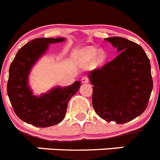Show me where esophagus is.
I'll return each instance as SVG.
<instances>
[{
	"mask_svg": "<svg viewBox=\"0 0 160 160\" xmlns=\"http://www.w3.org/2000/svg\"><path fill=\"white\" fill-rule=\"evenodd\" d=\"M82 82L83 83H89L90 82V78H89L87 76H84V77L82 78Z\"/></svg>",
	"mask_w": 160,
	"mask_h": 160,
	"instance_id": "obj_1",
	"label": "esophagus"
}]
</instances>
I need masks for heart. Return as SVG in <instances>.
<instances>
[{
  "label": "heart",
  "mask_w": 160,
  "mask_h": 160,
  "mask_svg": "<svg viewBox=\"0 0 160 160\" xmlns=\"http://www.w3.org/2000/svg\"><path fill=\"white\" fill-rule=\"evenodd\" d=\"M98 53V49L94 47H88L83 50V54L88 59H93ZM105 59V53L103 51H100L98 54L97 60L98 62H102Z\"/></svg>",
  "instance_id": "1"
}]
</instances>
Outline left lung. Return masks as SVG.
Returning a JSON list of instances; mask_svg holds the SVG:
<instances>
[{
	"label": "left lung",
	"instance_id": "1",
	"mask_svg": "<svg viewBox=\"0 0 160 160\" xmlns=\"http://www.w3.org/2000/svg\"><path fill=\"white\" fill-rule=\"evenodd\" d=\"M118 55L90 73L92 104L107 122L122 124L139 116L153 89L151 63L139 45L120 37L106 38Z\"/></svg>",
	"mask_w": 160,
	"mask_h": 160
}]
</instances>
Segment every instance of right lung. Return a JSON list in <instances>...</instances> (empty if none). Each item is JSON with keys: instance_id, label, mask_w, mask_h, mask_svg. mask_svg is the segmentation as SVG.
Here are the masks:
<instances>
[{"instance_id": "right-lung-1", "label": "right lung", "mask_w": 160, "mask_h": 160, "mask_svg": "<svg viewBox=\"0 0 160 160\" xmlns=\"http://www.w3.org/2000/svg\"><path fill=\"white\" fill-rule=\"evenodd\" d=\"M63 41L64 38H35L18 50L11 63L7 94L17 116L26 123L38 128L60 123L66 116L68 102L80 88L81 82L77 81L37 97L28 87V75L32 65L46 52L49 44Z\"/></svg>"}]
</instances>
